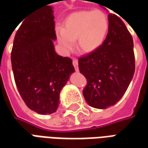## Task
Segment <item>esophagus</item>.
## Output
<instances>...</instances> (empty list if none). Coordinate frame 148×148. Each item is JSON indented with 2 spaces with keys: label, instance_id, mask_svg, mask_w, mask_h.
Here are the masks:
<instances>
[{
  "label": "esophagus",
  "instance_id": "obj_1",
  "mask_svg": "<svg viewBox=\"0 0 148 148\" xmlns=\"http://www.w3.org/2000/svg\"><path fill=\"white\" fill-rule=\"evenodd\" d=\"M73 65H74V69H75V71H79V69H78V61H77L76 58H74L73 59Z\"/></svg>",
  "mask_w": 148,
  "mask_h": 148
}]
</instances>
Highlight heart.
Listing matches in <instances>:
<instances>
[{"label":"heart","instance_id":"obj_1","mask_svg":"<svg viewBox=\"0 0 148 148\" xmlns=\"http://www.w3.org/2000/svg\"><path fill=\"white\" fill-rule=\"evenodd\" d=\"M108 16L101 10L81 11L70 15L64 27H56V34L62 50L67 53L74 47V39L84 51L98 48L105 41L109 32Z\"/></svg>","mask_w":148,"mask_h":148}]
</instances>
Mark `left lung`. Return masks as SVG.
I'll return each mask as SVG.
<instances>
[{"mask_svg":"<svg viewBox=\"0 0 148 148\" xmlns=\"http://www.w3.org/2000/svg\"><path fill=\"white\" fill-rule=\"evenodd\" d=\"M108 18L109 32L104 42L78 58L80 73L87 80L84 97L89 106L101 109L121 99L135 72L132 37L116 15L110 13Z\"/></svg>","mask_w":148,"mask_h":148,"instance_id":"8db88e82","label":"left lung"}]
</instances>
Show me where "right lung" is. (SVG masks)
Listing matches in <instances>:
<instances>
[{
  "label": "right lung",
  "instance_id": "right-lung-1",
  "mask_svg": "<svg viewBox=\"0 0 148 148\" xmlns=\"http://www.w3.org/2000/svg\"><path fill=\"white\" fill-rule=\"evenodd\" d=\"M54 19L47 5L29 15L16 33L11 53L20 95L29 109L41 115L56 112L60 91L74 72L72 59L55 51Z\"/></svg>",
  "mask_w": 148,
  "mask_h": 148
}]
</instances>
